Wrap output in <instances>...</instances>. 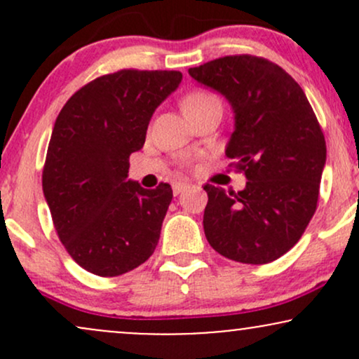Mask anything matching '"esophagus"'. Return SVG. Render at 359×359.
Here are the masks:
<instances>
[{"mask_svg": "<svg viewBox=\"0 0 359 359\" xmlns=\"http://www.w3.org/2000/svg\"><path fill=\"white\" fill-rule=\"evenodd\" d=\"M189 187H191V184H187V182H175L174 187H172V189H174L175 196H179V194H182L184 191H187Z\"/></svg>", "mask_w": 359, "mask_h": 359, "instance_id": "34e87169", "label": "esophagus"}]
</instances>
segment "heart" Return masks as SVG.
Returning <instances> with one entry per match:
<instances>
[{"label":"heart","instance_id":"b5f03b06","mask_svg":"<svg viewBox=\"0 0 359 359\" xmlns=\"http://www.w3.org/2000/svg\"><path fill=\"white\" fill-rule=\"evenodd\" d=\"M216 100V97L211 96L209 93H204V90H196V93H191L189 96L184 97L182 101V109H191V108H197V106L204 104V102Z\"/></svg>","mask_w":359,"mask_h":359}]
</instances>
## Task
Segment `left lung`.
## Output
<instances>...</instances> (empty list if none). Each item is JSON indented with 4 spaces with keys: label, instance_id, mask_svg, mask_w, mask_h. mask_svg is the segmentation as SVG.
Listing matches in <instances>:
<instances>
[{
    "label": "left lung",
    "instance_id": "8db88e82",
    "mask_svg": "<svg viewBox=\"0 0 359 359\" xmlns=\"http://www.w3.org/2000/svg\"><path fill=\"white\" fill-rule=\"evenodd\" d=\"M189 76L231 104L226 156L248 180L240 192L204 185L205 238L234 262H273L300 240L316 212L325 140L314 111L297 82L262 57H221Z\"/></svg>",
    "mask_w": 359,
    "mask_h": 359
}]
</instances>
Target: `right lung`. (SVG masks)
I'll list each match as a JSON object with an SVG mask.
<instances>
[{"instance_id": "add662e5", "label": "right lung", "mask_w": 359, "mask_h": 359, "mask_svg": "<svg viewBox=\"0 0 359 359\" xmlns=\"http://www.w3.org/2000/svg\"><path fill=\"white\" fill-rule=\"evenodd\" d=\"M177 71L125 69L94 79L53 125L42 187L62 245L84 270L118 277L151 257L172 187L128 179L155 109L179 88Z\"/></svg>"}]
</instances>
